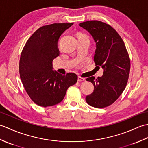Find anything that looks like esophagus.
I'll return each instance as SVG.
<instances>
[{
	"label": "esophagus",
	"mask_w": 148,
	"mask_h": 148,
	"mask_svg": "<svg viewBox=\"0 0 148 148\" xmlns=\"http://www.w3.org/2000/svg\"><path fill=\"white\" fill-rule=\"evenodd\" d=\"M77 81H85V79H84V78H83V77H80V76H79L77 77Z\"/></svg>",
	"instance_id": "1"
}]
</instances>
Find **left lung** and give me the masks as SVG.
<instances>
[{
    "instance_id": "8db88e82",
    "label": "left lung",
    "mask_w": 148,
    "mask_h": 148,
    "mask_svg": "<svg viewBox=\"0 0 148 148\" xmlns=\"http://www.w3.org/2000/svg\"><path fill=\"white\" fill-rule=\"evenodd\" d=\"M81 27L86 30L96 43L94 62L103 69L102 77H90L86 81L94 86L93 92L86 97L91 106L103 108L114 103L126 87L130 61L123 40L108 24L93 20L83 22Z\"/></svg>"
}]
</instances>
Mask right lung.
<instances>
[{
  "instance_id": "obj_1",
  "label": "right lung",
  "mask_w": 148,
  "mask_h": 148,
  "mask_svg": "<svg viewBox=\"0 0 148 148\" xmlns=\"http://www.w3.org/2000/svg\"><path fill=\"white\" fill-rule=\"evenodd\" d=\"M71 23H53L34 32L22 50L19 71L28 95L36 104L42 107L55 106L64 99L67 90L76 84L74 73L65 76L53 70V60L58 56V42Z\"/></svg>"
}]
</instances>
